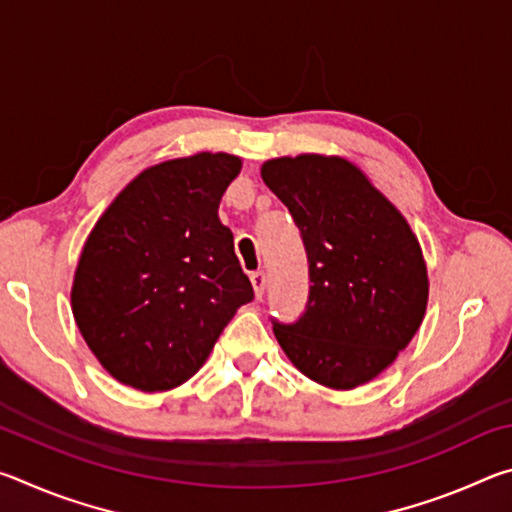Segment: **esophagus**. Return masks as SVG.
<instances>
[{
	"instance_id": "obj_1",
	"label": "esophagus",
	"mask_w": 512,
	"mask_h": 512,
	"mask_svg": "<svg viewBox=\"0 0 512 512\" xmlns=\"http://www.w3.org/2000/svg\"><path fill=\"white\" fill-rule=\"evenodd\" d=\"M250 282H253L255 296L262 298L264 296V289H266V275L262 271H255L253 275H250Z\"/></svg>"
}]
</instances>
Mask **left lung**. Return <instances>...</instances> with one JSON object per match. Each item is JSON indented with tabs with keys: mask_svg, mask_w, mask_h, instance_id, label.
Here are the masks:
<instances>
[{
	"mask_svg": "<svg viewBox=\"0 0 512 512\" xmlns=\"http://www.w3.org/2000/svg\"><path fill=\"white\" fill-rule=\"evenodd\" d=\"M268 189L289 207L309 264L305 311L273 318L277 343L318 384L350 391L391 366L429 296L418 239L395 205L343 158L268 160Z\"/></svg>",
	"mask_w": 512,
	"mask_h": 512,
	"instance_id": "obj_1",
	"label": "left lung"
}]
</instances>
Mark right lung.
<instances>
[{
    "label": "right lung",
    "mask_w": 512,
    "mask_h": 512,
    "mask_svg": "<svg viewBox=\"0 0 512 512\" xmlns=\"http://www.w3.org/2000/svg\"><path fill=\"white\" fill-rule=\"evenodd\" d=\"M241 160L198 153L142 171L94 225L72 311L94 357L146 393L187 381L253 300L219 203Z\"/></svg>",
    "instance_id": "add662e5"
}]
</instances>
